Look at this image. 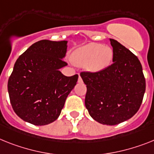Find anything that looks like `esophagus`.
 <instances>
[{"instance_id": "esophagus-1", "label": "esophagus", "mask_w": 154, "mask_h": 154, "mask_svg": "<svg viewBox=\"0 0 154 154\" xmlns=\"http://www.w3.org/2000/svg\"><path fill=\"white\" fill-rule=\"evenodd\" d=\"M83 82V80L81 78V77L79 75V77H78V83H82Z\"/></svg>"}]
</instances>
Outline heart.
Returning a JSON list of instances; mask_svg holds the SVG:
<instances>
[{"mask_svg": "<svg viewBox=\"0 0 154 154\" xmlns=\"http://www.w3.org/2000/svg\"><path fill=\"white\" fill-rule=\"evenodd\" d=\"M113 58V48L102 44L89 43L76 49L71 55L74 64L85 66L91 72L103 70L110 65Z\"/></svg>", "mask_w": 154, "mask_h": 154, "instance_id": "heart-1", "label": "heart"}]
</instances>
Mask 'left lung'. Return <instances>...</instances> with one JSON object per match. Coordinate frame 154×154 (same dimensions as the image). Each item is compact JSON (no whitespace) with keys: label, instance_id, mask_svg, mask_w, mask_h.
<instances>
[{"label":"left lung","instance_id":"left-lung-1","mask_svg":"<svg viewBox=\"0 0 154 154\" xmlns=\"http://www.w3.org/2000/svg\"><path fill=\"white\" fill-rule=\"evenodd\" d=\"M113 47V64L103 70L81 72L87 86L85 106L95 121L116 125L132 117L139 110L146 91L140 61L117 41Z\"/></svg>","mask_w":154,"mask_h":154}]
</instances>
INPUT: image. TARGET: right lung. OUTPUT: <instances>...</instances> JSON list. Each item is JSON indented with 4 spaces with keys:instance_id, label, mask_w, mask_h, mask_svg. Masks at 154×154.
<instances>
[{
    "instance_id": "add662e5",
    "label": "right lung",
    "mask_w": 154,
    "mask_h": 154,
    "mask_svg": "<svg viewBox=\"0 0 154 154\" xmlns=\"http://www.w3.org/2000/svg\"><path fill=\"white\" fill-rule=\"evenodd\" d=\"M66 51V41L42 40L16 60L8 91L15 113L23 121L41 126L60 115L78 79L77 74L66 77L59 70L67 65L63 61Z\"/></svg>"
}]
</instances>
